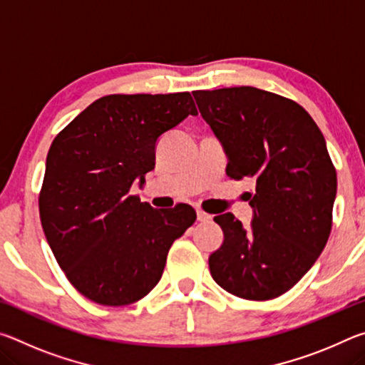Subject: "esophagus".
Returning a JSON list of instances; mask_svg holds the SVG:
<instances>
[{
    "label": "esophagus",
    "mask_w": 365,
    "mask_h": 365,
    "mask_svg": "<svg viewBox=\"0 0 365 365\" xmlns=\"http://www.w3.org/2000/svg\"><path fill=\"white\" fill-rule=\"evenodd\" d=\"M196 215H197V220H200V222H209V220H211V215L206 214L205 211H201V209H197Z\"/></svg>",
    "instance_id": "esophagus-1"
}]
</instances>
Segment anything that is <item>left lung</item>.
<instances>
[{
	"label": "left lung",
	"mask_w": 365,
	"mask_h": 365,
	"mask_svg": "<svg viewBox=\"0 0 365 365\" xmlns=\"http://www.w3.org/2000/svg\"><path fill=\"white\" fill-rule=\"evenodd\" d=\"M197 109L225 148L227 175L250 177L251 227L215 215L224 243L209 256L219 287L238 298H279L324 251L331 232L336 170L307 110L255 86L193 91Z\"/></svg>",
	"instance_id": "obj_1"
}]
</instances>
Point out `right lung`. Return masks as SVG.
<instances>
[{
	"label": "right lung",
	"mask_w": 365,
	"mask_h": 365,
	"mask_svg": "<svg viewBox=\"0 0 365 365\" xmlns=\"http://www.w3.org/2000/svg\"><path fill=\"white\" fill-rule=\"evenodd\" d=\"M196 115L188 91L108 95L53 140L38 207L59 267L103 306L137 302L158 285L172 243L195 224L190 205L154 209L130 193L154 169L164 132Z\"/></svg>",
	"instance_id": "obj_1"
}]
</instances>
